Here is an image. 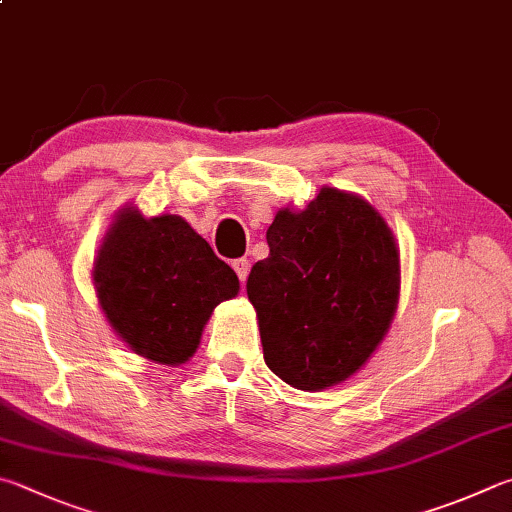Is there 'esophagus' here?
<instances>
[{
  "label": "esophagus",
  "instance_id": "obj_1",
  "mask_svg": "<svg viewBox=\"0 0 512 512\" xmlns=\"http://www.w3.org/2000/svg\"><path fill=\"white\" fill-rule=\"evenodd\" d=\"M232 268H235V273L239 275V280L246 282L248 271H250V262H248V259H246V257L235 259V262H232Z\"/></svg>",
  "mask_w": 512,
  "mask_h": 512
}]
</instances>
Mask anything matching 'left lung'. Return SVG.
Listing matches in <instances>:
<instances>
[{
	"label": "left lung",
	"instance_id": "left-lung-1",
	"mask_svg": "<svg viewBox=\"0 0 512 512\" xmlns=\"http://www.w3.org/2000/svg\"><path fill=\"white\" fill-rule=\"evenodd\" d=\"M271 253L248 275L264 360L302 392H324L365 367L401 297V253L383 215L324 185L304 208H280Z\"/></svg>",
	"mask_w": 512,
	"mask_h": 512
}]
</instances>
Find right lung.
Returning a JSON list of instances; mask_svg holds the SVG:
<instances>
[{"label": "right lung", "mask_w": 512, "mask_h": 512, "mask_svg": "<svg viewBox=\"0 0 512 512\" xmlns=\"http://www.w3.org/2000/svg\"><path fill=\"white\" fill-rule=\"evenodd\" d=\"M91 282L109 327L156 365L188 362L215 306L239 293L232 268L179 215L120 208L94 257Z\"/></svg>", "instance_id": "right-lung-1"}]
</instances>
